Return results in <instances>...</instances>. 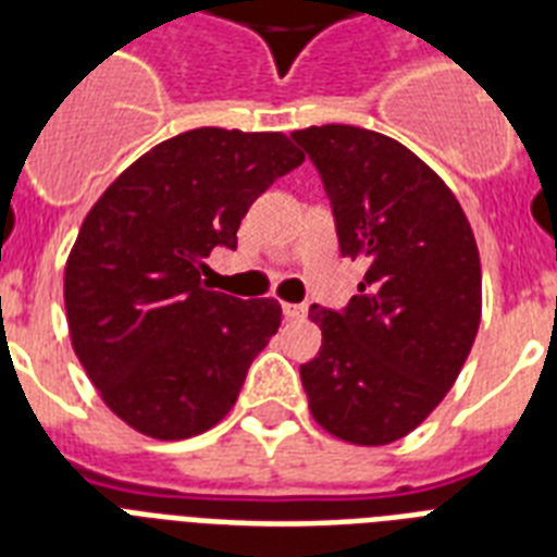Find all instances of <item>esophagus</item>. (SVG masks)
Wrapping results in <instances>:
<instances>
[{
	"mask_svg": "<svg viewBox=\"0 0 557 557\" xmlns=\"http://www.w3.org/2000/svg\"><path fill=\"white\" fill-rule=\"evenodd\" d=\"M306 312H309V309H306L304 304H283V314H286L288 321H297V318H306Z\"/></svg>",
	"mask_w": 557,
	"mask_h": 557,
	"instance_id": "obj_1",
	"label": "esophagus"
}]
</instances>
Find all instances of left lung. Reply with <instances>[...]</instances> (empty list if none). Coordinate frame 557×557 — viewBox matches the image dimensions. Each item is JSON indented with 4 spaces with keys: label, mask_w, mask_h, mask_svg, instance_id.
Returning <instances> with one entry per match:
<instances>
[{
    "label": "left lung",
    "mask_w": 557,
    "mask_h": 557,
    "mask_svg": "<svg viewBox=\"0 0 557 557\" xmlns=\"http://www.w3.org/2000/svg\"><path fill=\"white\" fill-rule=\"evenodd\" d=\"M318 168L344 257L367 262L344 312L312 306L309 410L352 445H389L433 413L474 347L483 274L450 187L405 144L361 126L292 133Z\"/></svg>",
    "instance_id": "obj_1"
}]
</instances>
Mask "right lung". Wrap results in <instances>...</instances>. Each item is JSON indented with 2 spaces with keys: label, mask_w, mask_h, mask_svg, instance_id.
Wrapping results in <instances>:
<instances>
[{
  "label": "right lung",
  "mask_w": 557,
  "mask_h": 557,
  "mask_svg": "<svg viewBox=\"0 0 557 557\" xmlns=\"http://www.w3.org/2000/svg\"><path fill=\"white\" fill-rule=\"evenodd\" d=\"M300 164L283 133L201 126L144 152L83 219L63 283L74 356L144 436L187 440L222 422L277 332V300L210 292L201 271Z\"/></svg>",
  "instance_id": "obj_1"
}]
</instances>
